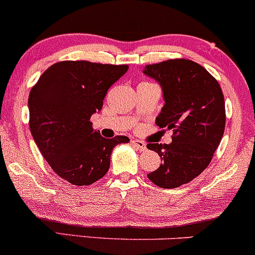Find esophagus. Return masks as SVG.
<instances>
[{
	"label": "esophagus",
	"instance_id": "1",
	"mask_svg": "<svg viewBox=\"0 0 255 255\" xmlns=\"http://www.w3.org/2000/svg\"><path fill=\"white\" fill-rule=\"evenodd\" d=\"M131 144H133L139 151H145L146 150V144L145 142L140 141V140H131Z\"/></svg>",
	"mask_w": 255,
	"mask_h": 255
}]
</instances>
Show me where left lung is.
I'll return each instance as SVG.
<instances>
[{"label": "left lung", "instance_id": "8db88e82", "mask_svg": "<svg viewBox=\"0 0 255 255\" xmlns=\"http://www.w3.org/2000/svg\"><path fill=\"white\" fill-rule=\"evenodd\" d=\"M160 85L164 105L156 124L172 129L170 144H148L160 165L147 177L162 188L191 182L211 162L225 128L224 97L218 81L191 60H168L142 71Z\"/></svg>", "mask_w": 255, "mask_h": 255}]
</instances>
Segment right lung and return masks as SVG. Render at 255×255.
<instances>
[{
    "instance_id": "add662e5",
    "label": "right lung",
    "mask_w": 255,
    "mask_h": 255,
    "mask_svg": "<svg viewBox=\"0 0 255 255\" xmlns=\"http://www.w3.org/2000/svg\"><path fill=\"white\" fill-rule=\"evenodd\" d=\"M127 71V64L63 61L49 67L32 87L28 110L34 142L52 170L74 186L103 177L114 147L129 141L125 135L103 137L90 121Z\"/></svg>"
}]
</instances>
